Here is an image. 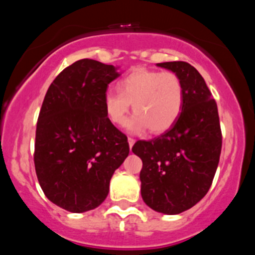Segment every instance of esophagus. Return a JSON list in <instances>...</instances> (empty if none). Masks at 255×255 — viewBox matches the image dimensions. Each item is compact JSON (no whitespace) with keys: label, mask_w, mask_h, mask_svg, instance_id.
Instances as JSON below:
<instances>
[{"label":"esophagus","mask_w":255,"mask_h":255,"mask_svg":"<svg viewBox=\"0 0 255 255\" xmlns=\"http://www.w3.org/2000/svg\"><path fill=\"white\" fill-rule=\"evenodd\" d=\"M128 141H129V147H130V149H131L132 145H134V143H135V139L129 138V139H128Z\"/></svg>","instance_id":"34e87169"}]
</instances>
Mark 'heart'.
<instances>
[{
  "instance_id": "1",
  "label": "heart",
  "mask_w": 255,
  "mask_h": 255,
  "mask_svg": "<svg viewBox=\"0 0 255 255\" xmlns=\"http://www.w3.org/2000/svg\"><path fill=\"white\" fill-rule=\"evenodd\" d=\"M117 92L105 94V114L114 125L125 126L132 103V132H164L176 123L184 105V85L172 71L136 67L117 83Z\"/></svg>"
}]
</instances>
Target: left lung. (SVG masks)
Masks as SVG:
<instances>
[{"label": "left lung", "instance_id": "8db88e82", "mask_svg": "<svg viewBox=\"0 0 255 255\" xmlns=\"http://www.w3.org/2000/svg\"><path fill=\"white\" fill-rule=\"evenodd\" d=\"M184 85V105L176 123L152 140H138L132 152L143 161L144 203L164 215H179L208 193L222 148L217 103L203 76L184 61L162 62Z\"/></svg>", "mask_w": 255, "mask_h": 255}]
</instances>
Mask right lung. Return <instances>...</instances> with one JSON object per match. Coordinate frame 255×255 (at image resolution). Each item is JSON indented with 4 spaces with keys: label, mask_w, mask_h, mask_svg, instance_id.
Segmentation results:
<instances>
[{
    "label": "right lung",
    "mask_w": 255,
    "mask_h": 255,
    "mask_svg": "<svg viewBox=\"0 0 255 255\" xmlns=\"http://www.w3.org/2000/svg\"><path fill=\"white\" fill-rule=\"evenodd\" d=\"M112 65L83 58L49 85L38 116L34 166L52 203L73 213L91 211L108 195L110 180L129 154L124 132L105 114Z\"/></svg>",
    "instance_id": "right-lung-1"
}]
</instances>
